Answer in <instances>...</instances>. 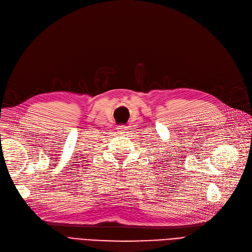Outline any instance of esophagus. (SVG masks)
I'll list each match as a JSON object with an SVG mask.
<instances>
[{"mask_svg": "<svg viewBox=\"0 0 252 252\" xmlns=\"http://www.w3.org/2000/svg\"><path fill=\"white\" fill-rule=\"evenodd\" d=\"M118 129H119V132H125V131H126V129H127V127L123 125V126H118Z\"/></svg>", "mask_w": 252, "mask_h": 252, "instance_id": "34e87169", "label": "esophagus"}]
</instances>
